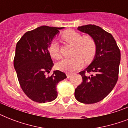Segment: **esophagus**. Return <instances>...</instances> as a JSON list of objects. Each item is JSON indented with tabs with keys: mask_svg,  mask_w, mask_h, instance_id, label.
I'll use <instances>...</instances> for the list:
<instances>
[{
	"mask_svg": "<svg viewBox=\"0 0 128 128\" xmlns=\"http://www.w3.org/2000/svg\"><path fill=\"white\" fill-rule=\"evenodd\" d=\"M72 74H71V73H66V76H67V78H70V77L72 76Z\"/></svg>",
	"mask_w": 128,
	"mask_h": 128,
	"instance_id": "34e87169",
	"label": "esophagus"
}]
</instances>
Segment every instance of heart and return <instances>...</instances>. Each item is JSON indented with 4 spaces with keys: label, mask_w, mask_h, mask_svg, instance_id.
Listing matches in <instances>:
<instances>
[{
    "label": "heart",
    "mask_w": 128,
    "mask_h": 128,
    "mask_svg": "<svg viewBox=\"0 0 128 128\" xmlns=\"http://www.w3.org/2000/svg\"><path fill=\"white\" fill-rule=\"evenodd\" d=\"M62 39L66 42L73 45V56L70 58H64L57 64V68L66 72H72L82 66L84 59L86 62L91 61L96 55V44L93 38L90 36H83L76 31L68 30L62 34ZM48 52L52 58L59 59L60 52L57 41L54 40L48 46Z\"/></svg>",
    "instance_id": "1"
}]
</instances>
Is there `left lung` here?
<instances>
[{
	"label": "left lung",
	"mask_w": 128,
	"mask_h": 128,
	"mask_svg": "<svg viewBox=\"0 0 128 128\" xmlns=\"http://www.w3.org/2000/svg\"><path fill=\"white\" fill-rule=\"evenodd\" d=\"M87 33L96 44L93 62L79 72L82 83L75 89V98L84 104H94L104 99L116 84L120 63V50L110 33L94 24L78 26Z\"/></svg>",
	"instance_id": "1"
}]
</instances>
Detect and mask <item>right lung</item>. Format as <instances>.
Wrapping results in <instances>:
<instances>
[{
  "instance_id": "obj_1",
  "label": "right lung",
  "mask_w": 128,
  "mask_h": 128,
  "mask_svg": "<svg viewBox=\"0 0 128 128\" xmlns=\"http://www.w3.org/2000/svg\"><path fill=\"white\" fill-rule=\"evenodd\" d=\"M63 28L42 26L28 31L16 46L14 67L21 88L28 97L38 103L52 102L57 98V84L66 78L60 70L50 73L54 65L48 46Z\"/></svg>"
}]
</instances>
